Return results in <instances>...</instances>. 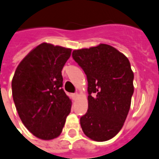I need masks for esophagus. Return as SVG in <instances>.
<instances>
[{
    "instance_id": "obj_1",
    "label": "esophagus",
    "mask_w": 159,
    "mask_h": 159,
    "mask_svg": "<svg viewBox=\"0 0 159 159\" xmlns=\"http://www.w3.org/2000/svg\"><path fill=\"white\" fill-rule=\"evenodd\" d=\"M78 97V93H73L72 94V98H73V100H76V98Z\"/></svg>"
}]
</instances>
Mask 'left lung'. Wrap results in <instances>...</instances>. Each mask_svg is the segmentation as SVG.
<instances>
[{"mask_svg":"<svg viewBox=\"0 0 159 159\" xmlns=\"http://www.w3.org/2000/svg\"><path fill=\"white\" fill-rule=\"evenodd\" d=\"M72 58L88 80L89 109L80 118L82 129L92 140L108 141L120 130L130 110L134 93L130 61L104 43L73 50Z\"/></svg>","mask_w":159,"mask_h":159,"instance_id":"obj_1","label":"left lung"}]
</instances>
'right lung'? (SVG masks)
Returning <instances> with one entry per match:
<instances>
[{
	"mask_svg": "<svg viewBox=\"0 0 159 159\" xmlns=\"http://www.w3.org/2000/svg\"><path fill=\"white\" fill-rule=\"evenodd\" d=\"M70 53V49L43 43L16 69L11 82L14 103L23 125L38 138L57 137L70 112L61 75Z\"/></svg>",
	"mask_w": 159,
	"mask_h": 159,
	"instance_id": "add662e5",
	"label": "right lung"
}]
</instances>
